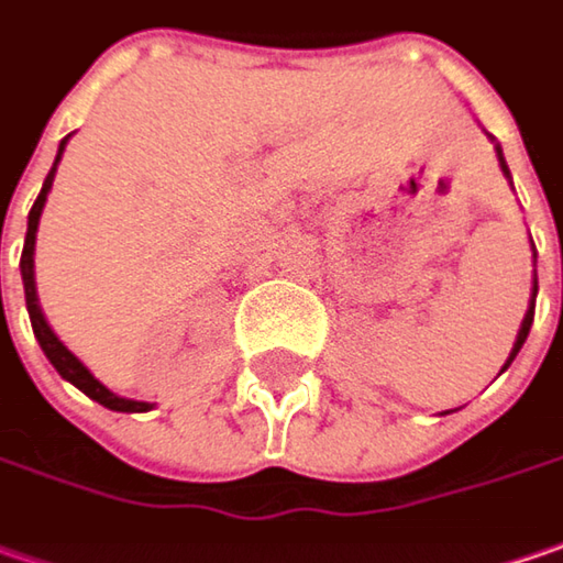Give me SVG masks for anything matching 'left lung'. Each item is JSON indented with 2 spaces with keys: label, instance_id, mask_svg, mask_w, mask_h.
I'll return each instance as SVG.
<instances>
[{
  "label": "left lung",
  "instance_id": "left-lung-1",
  "mask_svg": "<svg viewBox=\"0 0 563 563\" xmlns=\"http://www.w3.org/2000/svg\"><path fill=\"white\" fill-rule=\"evenodd\" d=\"M492 137V135H488ZM495 141V137H492ZM495 154H498V163H501V173L510 179V169H507V159H504V151L501 144H495ZM532 257H536V249H532ZM536 292H539V283H536V274H532V296H529V308H526L523 314V324H520V333H517V340H514V350H510V355H507V362L501 365V372H507L510 368V362L517 358V353L523 350L526 336H529V328H532V311H536Z\"/></svg>",
  "mask_w": 563,
  "mask_h": 563
}]
</instances>
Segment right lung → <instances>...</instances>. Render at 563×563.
<instances>
[{"mask_svg": "<svg viewBox=\"0 0 563 563\" xmlns=\"http://www.w3.org/2000/svg\"><path fill=\"white\" fill-rule=\"evenodd\" d=\"M68 137H62L59 154H56V159H53V169H49L46 183H43V188H40L34 208H31V213H27V235H24V252H21V280H24V299H27L31 328H34V336H37L40 350L46 353V358H49V362H53V368H56V372H59L62 378L68 380V384H75L81 394H87L90 400H97V404L107 406V409H112V412H147V409H154V404H141V400L119 397V394H112L107 384H100V380L93 378L85 362H81V358L71 353V350L62 343L59 336H56V330L49 328V321L43 318V308H40L37 280H34V249H37L40 213H43L46 195H49V188H53V179H56V169H59V159H62V154H65V144H68Z\"/></svg>", "mask_w": 563, "mask_h": 563, "instance_id": "add662e5", "label": "right lung"}]
</instances>
